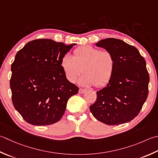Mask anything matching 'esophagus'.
<instances>
[{
    "label": "esophagus",
    "mask_w": 158,
    "mask_h": 158,
    "mask_svg": "<svg viewBox=\"0 0 158 158\" xmlns=\"http://www.w3.org/2000/svg\"><path fill=\"white\" fill-rule=\"evenodd\" d=\"M85 92H86V89H85L79 88V94H83V93H85Z\"/></svg>",
    "instance_id": "obj_1"
}]
</instances>
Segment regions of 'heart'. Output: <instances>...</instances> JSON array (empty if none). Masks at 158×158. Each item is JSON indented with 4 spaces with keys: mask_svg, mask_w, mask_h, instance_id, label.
I'll return each instance as SVG.
<instances>
[{
    "mask_svg": "<svg viewBox=\"0 0 158 158\" xmlns=\"http://www.w3.org/2000/svg\"><path fill=\"white\" fill-rule=\"evenodd\" d=\"M61 67L70 82H75L83 70L84 74L79 79V84L84 87L95 85L99 88L106 85L112 78L115 60L110 51L83 46L75 49L74 57L69 53L64 55Z\"/></svg>",
    "mask_w": 158,
    "mask_h": 158,
    "instance_id": "1",
    "label": "heart"
}]
</instances>
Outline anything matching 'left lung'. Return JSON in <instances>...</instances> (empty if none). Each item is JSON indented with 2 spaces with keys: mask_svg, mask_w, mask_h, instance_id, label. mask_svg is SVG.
Here are the masks:
<instances>
[{
  "mask_svg": "<svg viewBox=\"0 0 158 158\" xmlns=\"http://www.w3.org/2000/svg\"><path fill=\"white\" fill-rule=\"evenodd\" d=\"M96 46L113 55L115 69L106 87L97 92L89 106L96 119L109 125L131 121L140 112L148 96L149 73L138 49L121 40L107 38Z\"/></svg>",
  "mask_w": 158,
  "mask_h": 158,
  "instance_id": "left-lung-1",
  "label": "left lung"
}]
</instances>
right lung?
Segmentation results:
<instances>
[{
    "label": "right lung",
    "mask_w": 158,
    "mask_h": 158,
    "mask_svg": "<svg viewBox=\"0 0 158 158\" xmlns=\"http://www.w3.org/2000/svg\"><path fill=\"white\" fill-rule=\"evenodd\" d=\"M51 39L28 42L11 64L14 106L27 123L48 125L61 119L68 100L79 88L66 79L61 60L73 46Z\"/></svg>",
    "instance_id": "right-lung-1"
}]
</instances>
